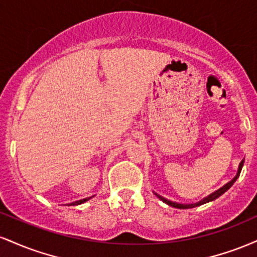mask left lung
<instances>
[{"mask_svg": "<svg viewBox=\"0 0 257 257\" xmlns=\"http://www.w3.org/2000/svg\"><path fill=\"white\" fill-rule=\"evenodd\" d=\"M243 166H244V159L239 163V167H238V172H237V174H235L234 178H233V179L231 180V181L227 182L226 185H223L222 187L219 188V190H216V191H215V192H213L211 194H209V196H206L205 198H203L202 200H199V202H197V203H190V204H184V203L173 202V200H169V199L164 198V197L159 196V194L156 193V192H153V193H155L156 196H157L158 198L162 200V202H164V203H166V204H168V205L173 206V208H176V209H191V208H196V206L203 205V204H205V203L213 202V200H215L216 198H219L221 194L225 193L226 191L228 190V188H231V186H232L233 184H234L235 180L239 178V174H240V172H241V168H243Z\"/></svg>", "mask_w": 257, "mask_h": 257, "instance_id": "1", "label": "left lung"}]
</instances>
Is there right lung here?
<instances>
[{
  "label": "right lung",
  "instance_id": "1",
  "mask_svg": "<svg viewBox=\"0 0 257 257\" xmlns=\"http://www.w3.org/2000/svg\"><path fill=\"white\" fill-rule=\"evenodd\" d=\"M94 196H91V197H88V198H84V199H79V200H76V202H72V203H69V204H66V205H79V204H83V203H85L87 202V200H89V199H91L93 198Z\"/></svg>",
  "mask_w": 257,
  "mask_h": 257
}]
</instances>
